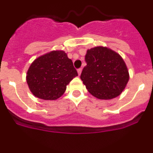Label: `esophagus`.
<instances>
[{"label": "esophagus", "mask_w": 153, "mask_h": 153, "mask_svg": "<svg viewBox=\"0 0 153 153\" xmlns=\"http://www.w3.org/2000/svg\"><path fill=\"white\" fill-rule=\"evenodd\" d=\"M81 72H82V68L77 69V73H78V74H79V75H80Z\"/></svg>", "instance_id": "34e87169"}]
</instances>
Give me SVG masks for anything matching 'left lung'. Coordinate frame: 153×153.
Listing matches in <instances>:
<instances>
[{"instance_id": "left-lung-1", "label": "left lung", "mask_w": 153, "mask_h": 153, "mask_svg": "<svg viewBox=\"0 0 153 153\" xmlns=\"http://www.w3.org/2000/svg\"><path fill=\"white\" fill-rule=\"evenodd\" d=\"M86 66L80 79L93 97L110 100L118 97L129 81V72L123 58L106 47L88 50L85 56Z\"/></svg>"}]
</instances>
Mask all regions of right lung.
<instances>
[{
    "instance_id": "obj_1",
    "label": "right lung",
    "mask_w": 153,
    "mask_h": 153,
    "mask_svg": "<svg viewBox=\"0 0 153 153\" xmlns=\"http://www.w3.org/2000/svg\"><path fill=\"white\" fill-rule=\"evenodd\" d=\"M76 76L77 71L67 53L52 51L32 63L27 74V83L35 97L54 100L63 95L67 85Z\"/></svg>"
}]
</instances>
